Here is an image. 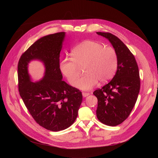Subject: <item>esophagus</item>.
Here are the masks:
<instances>
[{
    "label": "esophagus",
    "mask_w": 158,
    "mask_h": 158,
    "mask_svg": "<svg viewBox=\"0 0 158 158\" xmlns=\"http://www.w3.org/2000/svg\"><path fill=\"white\" fill-rule=\"evenodd\" d=\"M89 95V93H86V92H82V96L84 97H86Z\"/></svg>",
    "instance_id": "esophagus-1"
}]
</instances>
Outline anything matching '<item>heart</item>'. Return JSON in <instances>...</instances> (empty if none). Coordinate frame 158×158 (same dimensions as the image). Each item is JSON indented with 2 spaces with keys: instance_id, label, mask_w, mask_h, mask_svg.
Instances as JSON below:
<instances>
[{
  "instance_id": "1",
  "label": "heart",
  "mask_w": 158,
  "mask_h": 158,
  "mask_svg": "<svg viewBox=\"0 0 158 158\" xmlns=\"http://www.w3.org/2000/svg\"><path fill=\"white\" fill-rule=\"evenodd\" d=\"M72 56L73 58H65L61 62L60 70L69 83L76 87L80 74L79 67H85L87 75L78 84L80 89L89 90L98 81H108L117 69L118 56L115 49L99 41H82L73 48Z\"/></svg>"
}]
</instances>
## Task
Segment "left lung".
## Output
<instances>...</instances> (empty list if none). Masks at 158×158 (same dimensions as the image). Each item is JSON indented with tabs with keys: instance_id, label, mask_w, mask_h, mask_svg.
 <instances>
[{
	"instance_id": "left-lung-1",
	"label": "left lung",
	"mask_w": 158,
	"mask_h": 158,
	"mask_svg": "<svg viewBox=\"0 0 158 158\" xmlns=\"http://www.w3.org/2000/svg\"><path fill=\"white\" fill-rule=\"evenodd\" d=\"M97 34L108 39L118 56L114 77L94 92L98 100L97 117L107 126H116L127 119L136 104L140 89L138 66L134 55L118 37L110 32Z\"/></svg>"
}]
</instances>
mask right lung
Instances as JSON below:
<instances>
[{"label":"right lung","mask_w":158,"mask_h":158,"mask_svg":"<svg viewBox=\"0 0 158 158\" xmlns=\"http://www.w3.org/2000/svg\"><path fill=\"white\" fill-rule=\"evenodd\" d=\"M64 32L41 38L25 51L18 63L19 91L35 122L52 131L69 127L77 118L82 101L81 92L62 80L60 56ZM39 59L45 65L44 77L32 82L27 65Z\"/></svg>","instance_id":"obj_1"}]
</instances>
